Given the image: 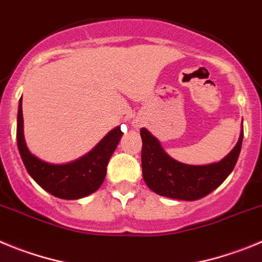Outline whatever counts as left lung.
Returning <instances> with one entry per match:
<instances>
[{"label":"left lung","mask_w":262,"mask_h":262,"mask_svg":"<svg viewBox=\"0 0 262 262\" xmlns=\"http://www.w3.org/2000/svg\"><path fill=\"white\" fill-rule=\"evenodd\" d=\"M243 136L242 125L237 143L222 160L204 166H192L169 157L157 137L142 128L141 159L143 180L152 192L163 197L183 201L202 199L216 189L232 172L242 150Z\"/></svg>","instance_id":"obj_1"}]
</instances>
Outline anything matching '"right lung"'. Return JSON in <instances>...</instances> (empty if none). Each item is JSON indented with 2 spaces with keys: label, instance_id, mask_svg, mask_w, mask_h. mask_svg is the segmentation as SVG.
<instances>
[{
  "label": "right lung",
  "instance_id": "1",
  "mask_svg": "<svg viewBox=\"0 0 262 262\" xmlns=\"http://www.w3.org/2000/svg\"><path fill=\"white\" fill-rule=\"evenodd\" d=\"M122 132L120 126L108 132L102 141L78 159L65 164L44 162L35 157L25 141L22 103L16 117V142L26 169L40 187L62 200H79L96 192L103 184L111 157L116 150Z\"/></svg>",
  "mask_w": 262,
  "mask_h": 262
}]
</instances>
